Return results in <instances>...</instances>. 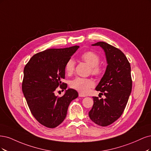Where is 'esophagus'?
Segmentation results:
<instances>
[{
  "instance_id": "1",
  "label": "esophagus",
  "mask_w": 151,
  "mask_h": 151,
  "mask_svg": "<svg viewBox=\"0 0 151 151\" xmlns=\"http://www.w3.org/2000/svg\"><path fill=\"white\" fill-rule=\"evenodd\" d=\"M78 95H79V96H80V97H85V95L82 94V93H79Z\"/></svg>"
}]
</instances>
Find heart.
Instances as JSON below:
<instances>
[{
	"instance_id": "heart-1",
	"label": "heart",
	"mask_w": 151,
	"mask_h": 151,
	"mask_svg": "<svg viewBox=\"0 0 151 151\" xmlns=\"http://www.w3.org/2000/svg\"><path fill=\"white\" fill-rule=\"evenodd\" d=\"M81 59L90 66V72L93 75L100 76L103 73V68L99 64L100 56L96 52L92 51H85L81 55ZM75 68V61L73 58H70L65 64V71L68 75H71L73 73ZM70 85L71 88L86 94L94 86V82L90 78L76 77L71 81Z\"/></svg>"
}]
</instances>
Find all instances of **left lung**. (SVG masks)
<instances>
[{
  "label": "left lung",
  "mask_w": 151,
  "mask_h": 151,
  "mask_svg": "<svg viewBox=\"0 0 151 151\" xmlns=\"http://www.w3.org/2000/svg\"><path fill=\"white\" fill-rule=\"evenodd\" d=\"M92 45L103 48L108 65L95 88L106 98L99 99V97L93 96V105L88 114L94 123L105 127L120 118L127 104L132 87L130 65L118 48L105 42Z\"/></svg>",
  "instance_id": "obj_1"
}]
</instances>
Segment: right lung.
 Instances as JSON below:
<instances>
[{"mask_svg":"<svg viewBox=\"0 0 151 151\" xmlns=\"http://www.w3.org/2000/svg\"><path fill=\"white\" fill-rule=\"evenodd\" d=\"M74 46L49 49L36 53L24 69L22 90L31 114L37 122L48 128H55L65 120L72 100L78 96L74 89H68L61 97L55 96L58 86L67 88L65 79L66 61L78 49Z\"/></svg>","mask_w":151,"mask_h":151,"instance_id":"right-lung-1","label":"right lung"}]
</instances>
